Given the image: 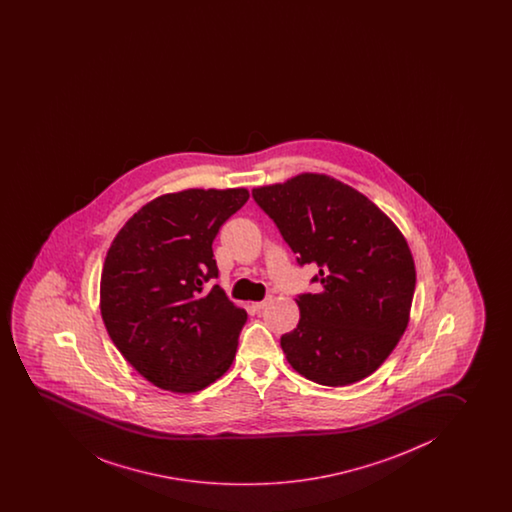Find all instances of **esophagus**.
I'll list each match as a JSON object with an SVG mask.
<instances>
[{
    "instance_id": "obj_1",
    "label": "esophagus",
    "mask_w": 512,
    "mask_h": 512,
    "mask_svg": "<svg viewBox=\"0 0 512 512\" xmlns=\"http://www.w3.org/2000/svg\"><path fill=\"white\" fill-rule=\"evenodd\" d=\"M271 301H273V297L267 296L264 301H257V303H253V308H255L257 312H260V310H264L267 304L271 303Z\"/></svg>"
}]
</instances>
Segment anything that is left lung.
<instances>
[{
    "label": "left lung",
    "mask_w": 512,
    "mask_h": 512,
    "mask_svg": "<svg viewBox=\"0 0 512 512\" xmlns=\"http://www.w3.org/2000/svg\"><path fill=\"white\" fill-rule=\"evenodd\" d=\"M252 195L297 264L319 267L313 282L322 290L297 296L299 324L280 340L290 366L322 386L368 377L410 319L415 264L407 239L366 195L326 174L304 172Z\"/></svg>",
    "instance_id": "8db88e82"
}]
</instances>
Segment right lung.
<instances>
[{
  "label": "right lung",
  "instance_id": "add662e5",
  "mask_svg": "<svg viewBox=\"0 0 512 512\" xmlns=\"http://www.w3.org/2000/svg\"><path fill=\"white\" fill-rule=\"evenodd\" d=\"M246 188L165 193L119 230L100 278L105 329L153 386L197 393L229 370L246 312L218 285L213 241Z\"/></svg>",
  "mask_w": 512,
  "mask_h": 512
}]
</instances>
